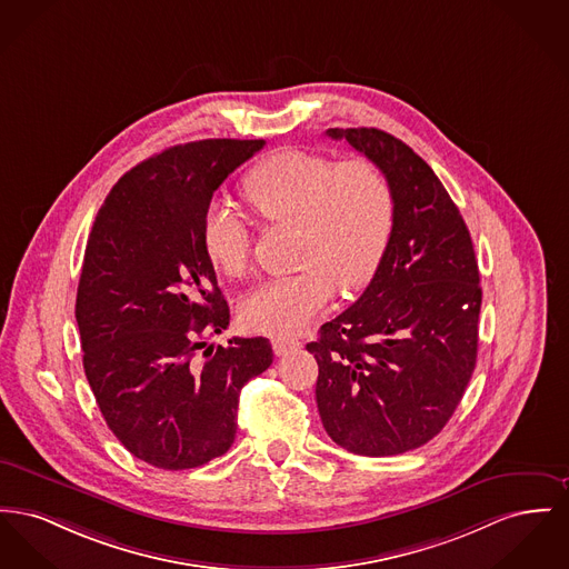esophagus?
<instances>
[{
    "mask_svg": "<svg viewBox=\"0 0 569 569\" xmlns=\"http://www.w3.org/2000/svg\"><path fill=\"white\" fill-rule=\"evenodd\" d=\"M299 348H301V341H299V339H288V337H277V339H272V350H274L277 357H286V355H290V352H295V350H299Z\"/></svg>",
    "mask_w": 569,
    "mask_h": 569,
    "instance_id": "obj_1",
    "label": "esophagus"
}]
</instances>
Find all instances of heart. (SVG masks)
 <instances>
[{
  "instance_id": "obj_1",
  "label": "heart",
  "mask_w": 569,
  "mask_h": 569,
  "mask_svg": "<svg viewBox=\"0 0 569 569\" xmlns=\"http://www.w3.org/2000/svg\"><path fill=\"white\" fill-rule=\"evenodd\" d=\"M242 193L270 226H297V272L258 286L240 305L247 329L272 337L302 331L335 295L359 288L378 267L391 228L393 191L373 161L283 150L242 180ZM201 244L226 277L251 260V230L232 206L214 201L201 223Z\"/></svg>"
}]
</instances>
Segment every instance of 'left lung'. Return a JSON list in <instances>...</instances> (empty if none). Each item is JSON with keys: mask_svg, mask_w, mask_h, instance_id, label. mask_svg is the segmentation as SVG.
I'll return each mask as SVG.
<instances>
[{"mask_svg": "<svg viewBox=\"0 0 569 569\" xmlns=\"http://www.w3.org/2000/svg\"><path fill=\"white\" fill-rule=\"evenodd\" d=\"M389 178L393 228L366 292L307 343L322 426L350 453L417 449L451 419L477 363L479 268L458 206L393 134L329 129Z\"/></svg>", "mask_w": 569, "mask_h": 569, "instance_id": "obj_1", "label": "left lung"}]
</instances>
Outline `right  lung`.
Listing matches in <instances>:
<instances>
[{"mask_svg": "<svg viewBox=\"0 0 569 569\" xmlns=\"http://www.w3.org/2000/svg\"><path fill=\"white\" fill-rule=\"evenodd\" d=\"M264 139L173 146L127 171L88 238L74 318L109 430L137 460L184 470L223 456L240 389L272 363L267 337L206 346L230 307L201 244L212 193Z\"/></svg>", "mask_w": 569, "mask_h": 569, "instance_id": "right-lung-1", "label": "right lung"}]
</instances>
